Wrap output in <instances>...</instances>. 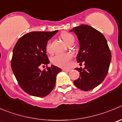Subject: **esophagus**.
Listing matches in <instances>:
<instances>
[{
  "label": "esophagus",
  "mask_w": 122,
  "mask_h": 122,
  "mask_svg": "<svg viewBox=\"0 0 122 122\" xmlns=\"http://www.w3.org/2000/svg\"><path fill=\"white\" fill-rule=\"evenodd\" d=\"M62 71H64L69 72L71 71V69H66V68H63V69H62Z\"/></svg>",
  "instance_id": "obj_1"
}]
</instances>
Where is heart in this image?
<instances>
[{
    "mask_svg": "<svg viewBox=\"0 0 122 122\" xmlns=\"http://www.w3.org/2000/svg\"><path fill=\"white\" fill-rule=\"evenodd\" d=\"M62 38L67 44H69L71 41H74V36L70 33H64L62 35ZM46 50L48 53L52 52L51 41H49L46 45ZM72 58V55L68 53L56 54L51 58V62L55 66L60 67H66L68 66L70 61Z\"/></svg>",
    "mask_w": 122,
    "mask_h": 122,
    "instance_id": "b5f03b06",
    "label": "heart"
}]
</instances>
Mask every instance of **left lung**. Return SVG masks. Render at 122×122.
Returning <instances> with one entry per match:
<instances>
[{
    "label": "left lung",
    "mask_w": 122,
    "mask_h": 122,
    "mask_svg": "<svg viewBox=\"0 0 122 122\" xmlns=\"http://www.w3.org/2000/svg\"><path fill=\"white\" fill-rule=\"evenodd\" d=\"M77 36L80 49L77 61L85 67L76 68L80 77L74 80L77 87L88 91L98 86L106 78L112 60V54L104 36L91 26L80 25L70 31Z\"/></svg>",
    "instance_id": "1"
}]
</instances>
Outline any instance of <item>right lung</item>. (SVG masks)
<instances>
[{
  "label": "right lung",
  "instance_id": "add662e5",
  "mask_svg": "<svg viewBox=\"0 0 122 122\" xmlns=\"http://www.w3.org/2000/svg\"><path fill=\"white\" fill-rule=\"evenodd\" d=\"M57 32L55 30L26 33L19 39L13 49L12 70L20 87L29 95L44 97L55 86L61 68L52 65L46 70L41 71L39 66L49 63L46 45Z\"/></svg>",
  "mask_w": 122,
  "mask_h": 122
}]
</instances>
